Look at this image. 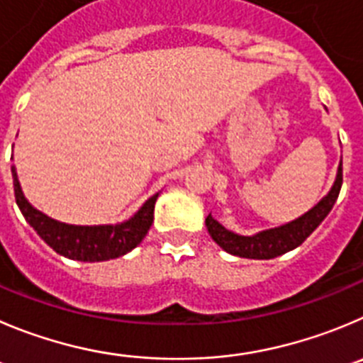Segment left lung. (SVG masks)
<instances>
[{
	"label": "left lung",
	"mask_w": 363,
	"mask_h": 363,
	"mask_svg": "<svg viewBox=\"0 0 363 363\" xmlns=\"http://www.w3.org/2000/svg\"><path fill=\"white\" fill-rule=\"evenodd\" d=\"M342 188V162L338 164L337 177H335L333 186L324 195L310 211L301 215L299 218L292 220V222L279 225V228L265 229L256 235L243 236L238 233H233L225 229L222 223L216 222L211 216V213L206 218V228H208L209 236L222 247L225 252L233 254V256H240V258L249 259H272L281 256V254L294 250L299 247L315 229L319 228L320 222L328 216L331 211L333 204L337 202L338 193Z\"/></svg>",
	"instance_id": "obj_1"
}]
</instances>
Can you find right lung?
<instances>
[{"mask_svg": "<svg viewBox=\"0 0 363 363\" xmlns=\"http://www.w3.org/2000/svg\"><path fill=\"white\" fill-rule=\"evenodd\" d=\"M12 177L16 202L26 222L35 229L37 235L44 242L64 258L87 263L120 258L143 242L154 222V206L159 193L148 199L138 209V213H134V216L125 222L105 223V225H73V223L50 218L48 215H44L26 201L21 184H19L16 166H12Z\"/></svg>", "mask_w": 363, "mask_h": 363, "instance_id": "obj_1", "label": "right lung"}]
</instances>
